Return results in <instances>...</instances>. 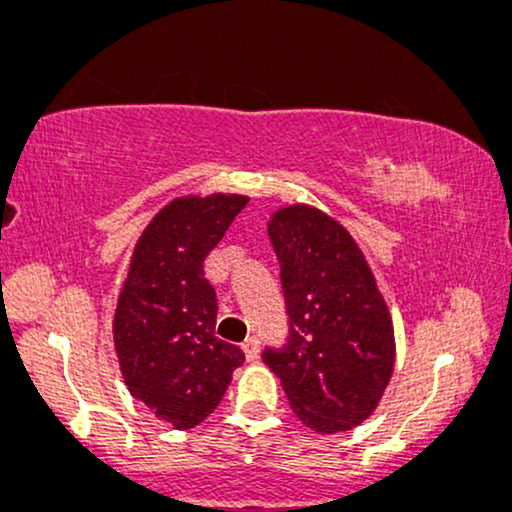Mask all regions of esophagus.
Instances as JSON below:
<instances>
[{"label": "esophagus", "instance_id": "esophagus-1", "mask_svg": "<svg viewBox=\"0 0 512 512\" xmlns=\"http://www.w3.org/2000/svg\"><path fill=\"white\" fill-rule=\"evenodd\" d=\"M258 347H261V342H258L256 335H249V338L242 342V350H244L246 359H249V362H254V359H258Z\"/></svg>", "mask_w": 512, "mask_h": 512}]
</instances>
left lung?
Listing matches in <instances>:
<instances>
[{"label":"left lung","instance_id":"left-lung-1","mask_svg":"<svg viewBox=\"0 0 512 512\" xmlns=\"http://www.w3.org/2000/svg\"><path fill=\"white\" fill-rule=\"evenodd\" d=\"M280 261L287 342L263 362L309 429L350 431L376 410L395 366L393 321L350 232L311 206L268 222Z\"/></svg>","mask_w":512,"mask_h":512}]
</instances>
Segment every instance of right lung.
<instances>
[{
	"label": "right lung",
	"instance_id": "right-lung-1",
	"mask_svg": "<svg viewBox=\"0 0 512 512\" xmlns=\"http://www.w3.org/2000/svg\"><path fill=\"white\" fill-rule=\"evenodd\" d=\"M249 198L186 196L167 203L136 242L114 314V350L129 393L174 429H194L244 364L215 335L218 297L203 278L208 251Z\"/></svg>",
	"mask_w": 512,
	"mask_h": 512
}]
</instances>
